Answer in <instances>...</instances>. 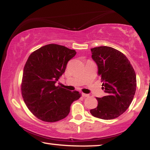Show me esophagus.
<instances>
[{
  "instance_id": "obj_1",
  "label": "esophagus",
  "mask_w": 150,
  "mask_h": 150,
  "mask_svg": "<svg viewBox=\"0 0 150 150\" xmlns=\"http://www.w3.org/2000/svg\"><path fill=\"white\" fill-rule=\"evenodd\" d=\"M82 96H83V97L87 98V97H89V94H86V93H82Z\"/></svg>"
}]
</instances>
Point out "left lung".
Instances as JSON below:
<instances>
[{
    "instance_id": "1",
    "label": "left lung",
    "mask_w": 150,
    "mask_h": 150,
    "mask_svg": "<svg viewBox=\"0 0 150 150\" xmlns=\"http://www.w3.org/2000/svg\"><path fill=\"white\" fill-rule=\"evenodd\" d=\"M91 50L103 82L102 89L106 95L96 98L98 106L90 112L96 117L112 120L130 105L136 91V74L128 58L120 51L109 46L96 47Z\"/></svg>"
}]
</instances>
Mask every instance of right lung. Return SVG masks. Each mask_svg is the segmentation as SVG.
Listing matches in <instances>:
<instances>
[{
  "label": "right lung",
  "mask_w": 150,
  "mask_h": 150,
  "mask_svg": "<svg viewBox=\"0 0 150 150\" xmlns=\"http://www.w3.org/2000/svg\"><path fill=\"white\" fill-rule=\"evenodd\" d=\"M74 50L50 44L30 54L24 65L21 91L26 106L37 118L55 122L66 117L71 103L81 98L77 91L56 86Z\"/></svg>",
  "instance_id": "obj_1"
}]
</instances>
